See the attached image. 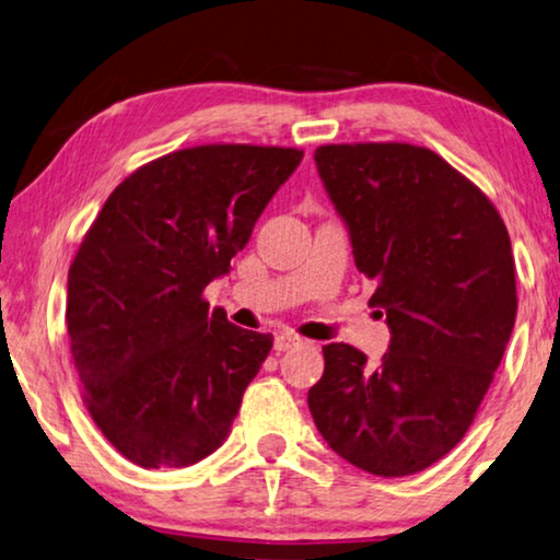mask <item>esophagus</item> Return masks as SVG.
Masks as SVG:
<instances>
[{
	"mask_svg": "<svg viewBox=\"0 0 560 560\" xmlns=\"http://www.w3.org/2000/svg\"><path fill=\"white\" fill-rule=\"evenodd\" d=\"M301 343V339L296 334H291V331H281V334H277V339H273V349L277 351H289V349H294V346H299Z\"/></svg>",
	"mask_w": 560,
	"mask_h": 560,
	"instance_id": "esophagus-1",
	"label": "esophagus"
}]
</instances>
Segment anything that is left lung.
Instances as JSON below:
<instances>
[{
	"mask_svg": "<svg viewBox=\"0 0 560 560\" xmlns=\"http://www.w3.org/2000/svg\"><path fill=\"white\" fill-rule=\"evenodd\" d=\"M314 162L392 343L376 363L324 346L308 411L361 471L419 474L464 439L511 339L509 232L486 194L425 147L326 144Z\"/></svg>",
	"mask_w": 560,
	"mask_h": 560,
	"instance_id": "obj_1",
	"label": "left lung"
}]
</instances>
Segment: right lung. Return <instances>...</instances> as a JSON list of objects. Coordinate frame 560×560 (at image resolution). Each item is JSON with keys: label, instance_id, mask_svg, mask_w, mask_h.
<instances>
[{"label": "right lung", "instance_id": "add662e5", "mask_svg": "<svg viewBox=\"0 0 560 560\" xmlns=\"http://www.w3.org/2000/svg\"><path fill=\"white\" fill-rule=\"evenodd\" d=\"M299 149L207 144L129 174L69 266L67 331L100 431L131 464L191 466L226 441L273 336L211 312Z\"/></svg>", "mask_w": 560, "mask_h": 560}]
</instances>
